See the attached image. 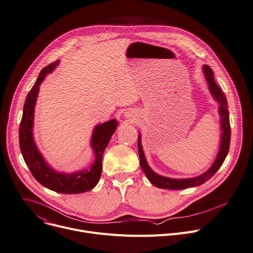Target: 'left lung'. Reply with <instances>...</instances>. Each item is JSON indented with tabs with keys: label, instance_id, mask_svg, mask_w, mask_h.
<instances>
[{
	"label": "left lung",
	"instance_id": "left-lung-1",
	"mask_svg": "<svg viewBox=\"0 0 253 253\" xmlns=\"http://www.w3.org/2000/svg\"><path fill=\"white\" fill-rule=\"evenodd\" d=\"M203 73L205 79L208 84V87L211 95L213 96L214 100L219 104V115H220V125H221V141H220V148L217 154L216 159L214 160L211 168L196 177L191 178H170L164 175L157 174L154 172L150 167L148 166L146 158L142 149L141 145V135L138 134V152L140 157V167L144 171L146 177L150 180L153 186L159 189H168V190H183L187 188H193L203 185L208 179H210L216 171L220 169L223 165L224 160L228 154L229 146H230V137H231V129H230V121H229V111H228V104L227 99L221 88L218 86L214 80V73L210 68L209 65L203 66Z\"/></svg>",
	"mask_w": 253,
	"mask_h": 253
}]
</instances>
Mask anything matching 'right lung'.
Instances as JSON below:
<instances>
[{
    "label": "right lung",
    "instance_id": "right-lung-1",
    "mask_svg": "<svg viewBox=\"0 0 253 253\" xmlns=\"http://www.w3.org/2000/svg\"><path fill=\"white\" fill-rule=\"evenodd\" d=\"M59 60L44 67L40 72L35 84L27 95L23 116L19 129L20 149L29 168L32 175L45 188L60 194H81L93 190L102 174L103 153L118 126V121L112 119L108 122L98 124L93 131L90 139V147L95 154V162L89 169H82L76 172L65 173L53 169L44 159L38 150L33 138L34 109L38 97L39 86L45 77L52 73L58 65Z\"/></svg>",
    "mask_w": 253,
    "mask_h": 253
}]
</instances>
